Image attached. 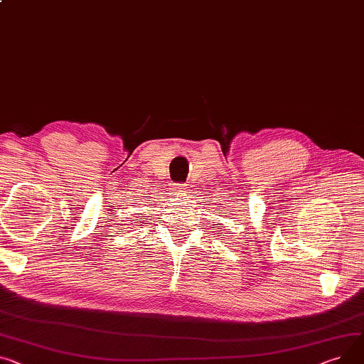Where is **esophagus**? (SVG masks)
Instances as JSON below:
<instances>
[{"label": "esophagus", "mask_w": 364, "mask_h": 364, "mask_svg": "<svg viewBox=\"0 0 364 364\" xmlns=\"http://www.w3.org/2000/svg\"><path fill=\"white\" fill-rule=\"evenodd\" d=\"M184 184H174V190L177 191V193H181V191H184Z\"/></svg>", "instance_id": "34e87169"}]
</instances>
